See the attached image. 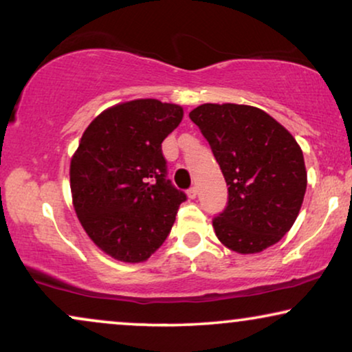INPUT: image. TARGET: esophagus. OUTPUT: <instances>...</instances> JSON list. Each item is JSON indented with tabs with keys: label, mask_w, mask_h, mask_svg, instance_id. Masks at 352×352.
Instances as JSON below:
<instances>
[{
	"label": "esophagus",
	"mask_w": 352,
	"mask_h": 352,
	"mask_svg": "<svg viewBox=\"0 0 352 352\" xmlns=\"http://www.w3.org/2000/svg\"><path fill=\"white\" fill-rule=\"evenodd\" d=\"M187 197H189L190 200H194L197 197V187H190V189L187 190Z\"/></svg>",
	"instance_id": "obj_1"
}]
</instances>
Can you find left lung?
Masks as SVG:
<instances>
[{"mask_svg":"<svg viewBox=\"0 0 352 352\" xmlns=\"http://www.w3.org/2000/svg\"><path fill=\"white\" fill-rule=\"evenodd\" d=\"M189 117L229 186L228 206L213 219L216 237L240 254L272 247L292 229L305 199L301 147L277 120L252 105L201 104Z\"/></svg>","mask_w":352,"mask_h":352,"instance_id":"left-lung-1","label":"left lung"}]
</instances>
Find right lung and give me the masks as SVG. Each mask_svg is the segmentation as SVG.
Segmentation results:
<instances>
[{"instance_id": "add662e5", "label": "right lung", "mask_w": 352, "mask_h": 352, "mask_svg": "<svg viewBox=\"0 0 352 352\" xmlns=\"http://www.w3.org/2000/svg\"><path fill=\"white\" fill-rule=\"evenodd\" d=\"M184 117L177 104L128 100L85 129L70 162L75 213L88 237L117 261H147L186 200L166 179L162 142Z\"/></svg>"}]
</instances>
